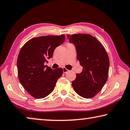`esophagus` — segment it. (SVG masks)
<instances>
[{
	"mask_svg": "<svg viewBox=\"0 0 130 130\" xmlns=\"http://www.w3.org/2000/svg\"><path fill=\"white\" fill-rule=\"evenodd\" d=\"M63 73H64V74H66V73H67V72L69 71V70H68V69H66V68H65V67H63Z\"/></svg>",
	"mask_w": 130,
	"mask_h": 130,
	"instance_id": "34e87169",
	"label": "esophagus"
}]
</instances>
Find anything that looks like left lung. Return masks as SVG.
I'll list each match as a JSON object with an SVG mask.
<instances>
[{
	"label": "left lung",
	"instance_id": "obj_1",
	"mask_svg": "<svg viewBox=\"0 0 130 130\" xmlns=\"http://www.w3.org/2000/svg\"><path fill=\"white\" fill-rule=\"evenodd\" d=\"M70 41L75 44L77 59L83 67L72 82L75 92L85 99L94 97L103 89L109 73V60L101 43L89 34L68 35Z\"/></svg>",
	"mask_w": 130,
	"mask_h": 130
}]
</instances>
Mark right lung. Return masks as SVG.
Instances as JSON below:
<instances>
[{"mask_svg":"<svg viewBox=\"0 0 130 130\" xmlns=\"http://www.w3.org/2000/svg\"><path fill=\"white\" fill-rule=\"evenodd\" d=\"M65 36H40L29 40L21 48L17 59L19 80L30 95L42 99L54 90L62 68L53 70L44 63L55 49L64 41Z\"/></svg>","mask_w":130,"mask_h":130,"instance_id":"obj_1","label":"right lung"}]
</instances>
